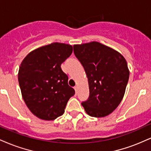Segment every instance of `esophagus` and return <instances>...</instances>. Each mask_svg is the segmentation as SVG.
<instances>
[{"label":"esophagus","mask_w":151,"mask_h":151,"mask_svg":"<svg viewBox=\"0 0 151 151\" xmlns=\"http://www.w3.org/2000/svg\"><path fill=\"white\" fill-rule=\"evenodd\" d=\"M74 90H75L76 93H77V89H78V87H77V86H74Z\"/></svg>","instance_id":"34e87169"}]
</instances>
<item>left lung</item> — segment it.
<instances>
[{"label": "left lung", "instance_id": "left-lung-1", "mask_svg": "<svg viewBox=\"0 0 151 151\" xmlns=\"http://www.w3.org/2000/svg\"><path fill=\"white\" fill-rule=\"evenodd\" d=\"M73 48L89 82V96L81 105L91 116H108L117 108L125 93L129 78L125 58L98 42L74 45Z\"/></svg>", "mask_w": 151, "mask_h": 151}]
</instances>
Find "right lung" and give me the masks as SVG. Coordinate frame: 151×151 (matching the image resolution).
Segmentation results:
<instances>
[{"label": "right lung", "mask_w": 151, "mask_h": 151, "mask_svg": "<svg viewBox=\"0 0 151 151\" xmlns=\"http://www.w3.org/2000/svg\"><path fill=\"white\" fill-rule=\"evenodd\" d=\"M72 46L54 42L30 52L22 60L18 82L27 108L43 120H54L65 112L75 91L61 65L72 53Z\"/></svg>", "instance_id": "add662e5"}]
</instances>
